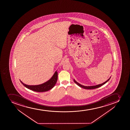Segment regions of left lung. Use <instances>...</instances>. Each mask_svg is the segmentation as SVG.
<instances>
[{
    "label": "left lung",
    "mask_w": 130,
    "mask_h": 130,
    "mask_svg": "<svg viewBox=\"0 0 130 130\" xmlns=\"http://www.w3.org/2000/svg\"><path fill=\"white\" fill-rule=\"evenodd\" d=\"M110 78H111V77H110L107 80H106V81L103 83V84H98V85H96V86H83V85H81L80 84H79L78 83H77V81H75V79H74V82L75 84H77L78 86H80V87L82 88H84V89H96V88H98L101 86H103V85H104V84H105V83H106L110 80Z\"/></svg>",
    "instance_id": "1"
}]
</instances>
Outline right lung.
Instances as JSON below:
<instances>
[{
	"mask_svg": "<svg viewBox=\"0 0 130 130\" xmlns=\"http://www.w3.org/2000/svg\"><path fill=\"white\" fill-rule=\"evenodd\" d=\"M58 80V72L56 71L51 78L44 84L38 85H27L20 81L21 83L27 89L36 92H44L52 89Z\"/></svg>",
	"mask_w": 130,
	"mask_h": 130,
	"instance_id": "right-lung-1",
	"label": "right lung"
}]
</instances>
